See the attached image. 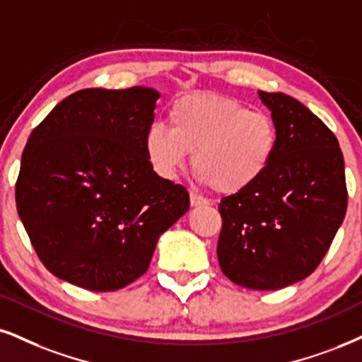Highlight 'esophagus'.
Masks as SVG:
<instances>
[{
  "label": "esophagus",
  "instance_id": "esophagus-1",
  "mask_svg": "<svg viewBox=\"0 0 362 362\" xmlns=\"http://www.w3.org/2000/svg\"><path fill=\"white\" fill-rule=\"evenodd\" d=\"M189 203H191V206H193V208L206 206L208 199L203 198V196H199L198 193H191V194H189Z\"/></svg>",
  "mask_w": 362,
  "mask_h": 362
}]
</instances>
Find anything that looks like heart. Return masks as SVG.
I'll use <instances>...</instances> for the list:
<instances>
[{
  "instance_id": "heart-1",
  "label": "heart",
  "mask_w": 362,
  "mask_h": 362,
  "mask_svg": "<svg viewBox=\"0 0 362 362\" xmlns=\"http://www.w3.org/2000/svg\"><path fill=\"white\" fill-rule=\"evenodd\" d=\"M169 129H147L144 151L164 180H174L193 153L203 185L220 194L253 186L269 169L279 146V127L269 112L248 109L218 93H193L169 107Z\"/></svg>"
}]
</instances>
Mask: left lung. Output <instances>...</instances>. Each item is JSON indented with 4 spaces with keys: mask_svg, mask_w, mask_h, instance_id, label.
Here are the masks:
<instances>
[{
    "mask_svg": "<svg viewBox=\"0 0 362 362\" xmlns=\"http://www.w3.org/2000/svg\"><path fill=\"white\" fill-rule=\"evenodd\" d=\"M258 97L275 119L279 146L255 185L221 199L216 253L231 282L279 290L317 269L344 221V158L304 104L282 92Z\"/></svg>",
    "mask_w": 362,
    "mask_h": 362,
    "instance_id": "obj_1",
    "label": "left lung"
}]
</instances>
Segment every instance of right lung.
<instances>
[{"mask_svg":"<svg viewBox=\"0 0 362 362\" xmlns=\"http://www.w3.org/2000/svg\"><path fill=\"white\" fill-rule=\"evenodd\" d=\"M159 92L86 88L30 134L16 208L35 252L58 279L119 290L149 267L159 236L188 211L181 185L158 176L144 151Z\"/></svg>","mask_w":362,"mask_h":362,"instance_id":"right-lung-1","label":"right lung"}]
</instances>
